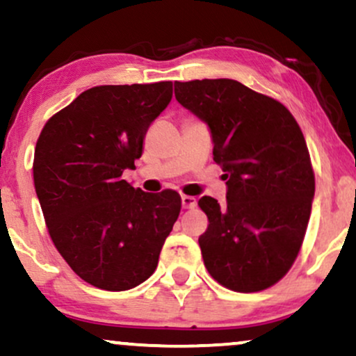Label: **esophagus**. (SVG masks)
Wrapping results in <instances>:
<instances>
[{
	"mask_svg": "<svg viewBox=\"0 0 356 356\" xmlns=\"http://www.w3.org/2000/svg\"><path fill=\"white\" fill-rule=\"evenodd\" d=\"M181 202H182V207L184 209H194L195 204H197V200H195V197L182 195L181 197Z\"/></svg>",
	"mask_w": 356,
	"mask_h": 356,
	"instance_id": "obj_1",
	"label": "esophagus"
}]
</instances>
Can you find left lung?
I'll return each mask as SVG.
<instances>
[{
  "label": "left lung",
  "mask_w": 356,
  "mask_h": 356,
  "mask_svg": "<svg viewBox=\"0 0 356 356\" xmlns=\"http://www.w3.org/2000/svg\"><path fill=\"white\" fill-rule=\"evenodd\" d=\"M175 99L211 131L227 202L204 195L205 267L234 292L277 284L297 259L312 212L315 175L305 137L284 104L234 79L174 83Z\"/></svg>",
  "instance_id": "1"
}]
</instances>
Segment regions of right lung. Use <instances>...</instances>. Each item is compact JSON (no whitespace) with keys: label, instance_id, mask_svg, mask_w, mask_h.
Here are the masks:
<instances>
[{"label":"right lung","instance_id":"add662e5","mask_svg":"<svg viewBox=\"0 0 356 356\" xmlns=\"http://www.w3.org/2000/svg\"><path fill=\"white\" fill-rule=\"evenodd\" d=\"M172 83L96 86L42 127L33 177L51 241L74 273L109 292L147 280L181 212L175 191L149 194L121 179Z\"/></svg>","mask_w":356,"mask_h":356}]
</instances>
